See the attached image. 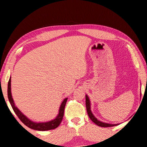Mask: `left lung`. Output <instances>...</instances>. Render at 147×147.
<instances>
[{"label":"left lung","mask_w":147,"mask_h":147,"mask_svg":"<svg viewBox=\"0 0 147 147\" xmlns=\"http://www.w3.org/2000/svg\"><path fill=\"white\" fill-rule=\"evenodd\" d=\"M86 109H87V112L89 115V117L90 118L91 120L94 123H95L96 125L99 126H101V127H111V126H117L119 124H108V123H103V122H101L96 119V117H94V116L93 115L91 111V106H90V101H89V99L88 98V95H86Z\"/></svg>","instance_id":"obj_1"}]
</instances>
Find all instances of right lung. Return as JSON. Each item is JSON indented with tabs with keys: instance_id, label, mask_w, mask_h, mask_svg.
I'll return each instance as SVG.
<instances>
[{
	"instance_id": "obj_1",
	"label": "right lung",
	"mask_w": 147,
	"mask_h": 147,
	"mask_svg": "<svg viewBox=\"0 0 147 147\" xmlns=\"http://www.w3.org/2000/svg\"><path fill=\"white\" fill-rule=\"evenodd\" d=\"M8 96L9 102H10L11 106L13 108L14 112L16 113V115L18 117L19 119L21 120L23 123L25 124L26 126H28V128L33 129V130H39V131H46V130H53V129L56 128L59 125V124L61 123V122L63 119V115H64V109L65 107V104L67 100V98H65L63 101L62 102V103L60 106L59 110V113L58 116L56 117V119H54V120H52L51 121L47 122V123H34V122L28 119L26 117L23 115L21 113V111H19V109L15 106L14 102L12 98L11 93V77L9 78L8 81Z\"/></svg>"
}]
</instances>
